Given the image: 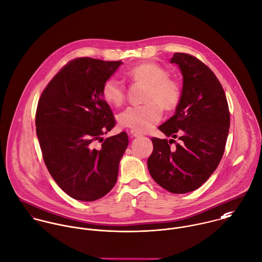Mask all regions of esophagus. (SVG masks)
<instances>
[{"mask_svg":"<svg viewBox=\"0 0 262 262\" xmlns=\"http://www.w3.org/2000/svg\"><path fill=\"white\" fill-rule=\"evenodd\" d=\"M129 136H130L132 138H138V137H141L142 135H141V134H139V133H137V132H135V130H130Z\"/></svg>","mask_w":262,"mask_h":262,"instance_id":"34e87169","label":"esophagus"}]
</instances>
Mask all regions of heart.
Masks as SVG:
<instances>
[{"label": "heart", "instance_id": "b5f03b06", "mask_svg": "<svg viewBox=\"0 0 262 262\" xmlns=\"http://www.w3.org/2000/svg\"><path fill=\"white\" fill-rule=\"evenodd\" d=\"M129 80L145 86L143 102L145 105L129 107L117 116L120 126L137 133H146L158 123L163 115V110L176 109L182 96V88L178 81L169 77V72L153 61L142 62L127 72ZM105 102L118 107L126 100V92L121 83L113 78L105 81L101 88Z\"/></svg>", "mask_w": 262, "mask_h": 262}]
</instances>
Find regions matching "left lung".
Masks as SVG:
<instances>
[{
  "label": "left lung",
  "instance_id": "left-lung-1",
  "mask_svg": "<svg viewBox=\"0 0 262 262\" xmlns=\"http://www.w3.org/2000/svg\"><path fill=\"white\" fill-rule=\"evenodd\" d=\"M183 76L182 96L175 113L159 126L166 139L152 138L148 159L151 176L172 193H186L201 187L223 157L230 127V112L224 89L208 66L187 53H174ZM180 135L182 143L169 149Z\"/></svg>",
  "mask_w": 262,
  "mask_h": 262
}]
</instances>
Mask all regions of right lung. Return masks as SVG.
<instances>
[{
  "mask_svg": "<svg viewBox=\"0 0 262 262\" xmlns=\"http://www.w3.org/2000/svg\"><path fill=\"white\" fill-rule=\"evenodd\" d=\"M122 61L79 57L69 61L43 90L35 125L42 157L57 185L71 198L93 202L115 185L128 138L102 136L115 125L102 85ZM101 140L99 149L94 142Z\"/></svg>",
  "mask_w": 262,
  "mask_h": 262,
  "instance_id": "obj_1",
  "label": "right lung"
}]
</instances>
